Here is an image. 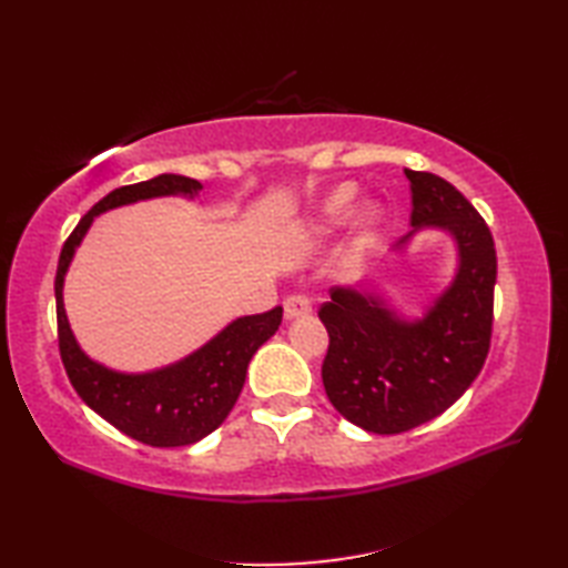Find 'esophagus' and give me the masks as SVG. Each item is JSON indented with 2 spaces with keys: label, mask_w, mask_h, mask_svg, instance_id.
Wrapping results in <instances>:
<instances>
[{
  "label": "esophagus",
  "mask_w": 568,
  "mask_h": 568,
  "mask_svg": "<svg viewBox=\"0 0 568 568\" xmlns=\"http://www.w3.org/2000/svg\"><path fill=\"white\" fill-rule=\"evenodd\" d=\"M283 310H285V317L287 320H297V317H307L312 312V303L307 295H291L283 303Z\"/></svg>",
  "instance_id": "1"
}]
</instances>
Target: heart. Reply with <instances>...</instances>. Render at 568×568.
<instances>
[{
    "label": "heart",
    "mask_w": 568,
    "mask_h": 568,
    "mask_svg": "<svg viewBox=\"0 0 568 568\" xmlns=\"http://www.w3.org/2000/svg\"><path fill=\"white\" fill-rule=\"evenodd\" d=\"M354 200H356V185H339L332 195L322 202L317 210L315 220H312L310 232L315 236H327L336 226H342L348 216L354 212ZM381 220V207L378 204H368L364 210V222L376 224Z\"/></svg>",
    "instance_id": "obj_1"
}]
</instances>
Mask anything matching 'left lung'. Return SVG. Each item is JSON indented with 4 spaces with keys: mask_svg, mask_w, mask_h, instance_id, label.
Listing matches in <instances>:
<instances>
[{
    "mask_svg": "<svg viewBox=\"0 0 568 568\" xmlns=\"http://www.w3.org/2000/svg\"><path fill=\"white\" fill-rule=\"evenodd\" d=\"M413 232L454 239L456 273L419 320H405L368 287H332L320 307L329 332L322 383L336 413L373 434H400L442 415L486 364L496 291V244L474 204L444 178L405 168Z\"/></svg>",
    "mask_w": 568,
    "mask_h": 568,
    "instance_id": "left-lung-1",
    "label": "left lung"
}]
</instances>
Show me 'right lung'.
Here are the masks:
<instances>
[{
    "instance_id": "add662e5",
    "label": "right lung",
    "mask_w": 568,
    "mask_h": 568,
    "mask_svg": "<svg viewBox=\"0 0 568 568\" xmlns=\"http://www.w3.org/2000/svg\"><path fill=\"white\" fill-rule=\"evenodd\" d=\"M200 190L202 185L197 180L175 173H163L136 185L112 190L72 229L60 251L55 271L58 346L72 388L84 405L110 425L149 446L195 444L222 425L244 388L248 361L281 327L283 307L234 320L197 352L171 366L146 373H124L102 366L80 348L63 305L65 273L98 214L153 197L180 195L192 200Z\"/></svg>"
}]
</instances>
